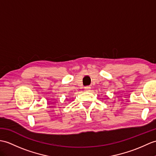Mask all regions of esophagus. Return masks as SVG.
Segmentation results:
<instances>
[{"label":"esophagus","mask_w":156,"mask_h":156,"mask_svg":"<svg viewBox=\"0 0 156 156\" xmlns=\"http://www.w3.org/2000/svg\"><path fill=\"white\" fill-rule=\"evenodd\" d=\"M90 88H91V87H90V86H86L84 88V89L86 90V91H89Z\"/></svg>","instance_id":"obj_1"}]
</instances>
